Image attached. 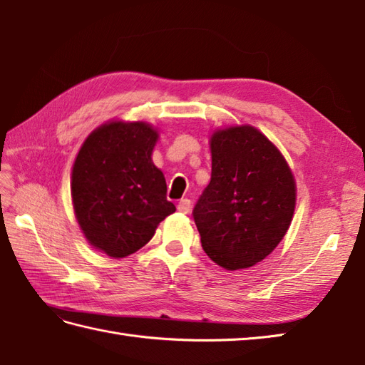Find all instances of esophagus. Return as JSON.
Here are the masks:
<instances>
[{"label": "esophagus", "instance_id": "esophagus-1", "mask_svg": "<svg viewBox=\"0 0 365 365\" xmlns=\"http://www.w3.org/2000/svg\"><path fill=\"white\" fill-rule=\"evenodd\" d=\"M190 208H191V200L190 199H182L177 205V210L180 213H188Z\"/></svg>", "mask_w": 365, "mask_h": 365}]
</instances>
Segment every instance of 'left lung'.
<instances>
[{
    "instance_id": "1",
    "label": "left lung",
    "mask_w": 365,
    "mask_h": 365,
    "mask_svg": "<svg viewBox=\"0 0 365 365\" xmlns=\"http://www.w3.org/2000/svg\"><path fill=\"white\" fill-rule=\"evenodd\" d=\"M210 147V183L192 208L200 243L220 267L250 268L273 252L290 226L292 170L254 127L216 131Z\"/></svg>"
}]
</instances>
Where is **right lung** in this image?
Segmentation results:
<instances>
[{
    "instance_id": "obj_1",
    "label": "right lung",
    "mask_w": 365,
    "mask_h": 365,
    "mask_svg": "<svg viewBox=\"0 0 365 365\" xmlns=\"http://www.w3.org/2000/svg\"><path fill=\"white\" fill-rule=\"evenodd\" d=\"M158 133L144 122H113L92 131L72 170L76 220L88 242L110 257L136 252L175 212L152 163Z\"/></svg>"
}]
</instances>
